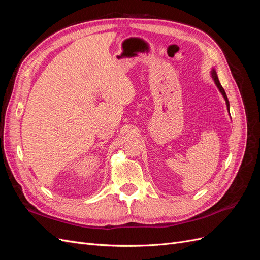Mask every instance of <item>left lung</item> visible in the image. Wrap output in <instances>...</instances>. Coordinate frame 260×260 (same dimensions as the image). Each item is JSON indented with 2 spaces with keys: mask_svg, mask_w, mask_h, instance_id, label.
I'll return each mask as SVG.
<instances>
[{
  "mask_svg": "<svg viewBox=\"0 0 260 260\" xmlns=\"http://www.w3.org/2000/svg\"><path fill=\"white\" fill-rule=\"evenodd\" d=\"M210 75H211V78H212V80H214V82L216 83V85H217V88L219 89V91H220V93L222 94V96H223V99H224V101H225V104H226V108H228V112H229V114H230V104H229V100H228V98H226V94H225V92H224V90H223V88H222V85L220 84V81H219V79H218V76H217V73H216V70H215V68H212V70L210 72Z\"/></svg>",
  "mask_w": 260,
  "mask_h": 260,
  "instance_id": "1",
  "label": "left lung"
}]
</instances>
